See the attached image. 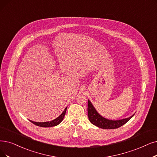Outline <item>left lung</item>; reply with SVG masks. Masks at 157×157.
<instances>
[{
  "label": "left lung",
  "mask_w": 157,
  "mask_h": 157,
  "mask_svg": "<svg viewBox=\"0 0 157 157\" xmlns=\"http://www.w3.org/2000/svg\"><path fill=\"white\" fill-rule=\"evenodd\" d=\"M87 103H88L87 104V115H88L90 122L95 126L104 129H112L120 128L128 122L135 115L133 114L132 116L121 119V120H109V119L103 117L98 113L90 100H88Z\"/></svg>",
  "instance_id": "1"
}]
</instances>
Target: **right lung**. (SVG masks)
Here are the masks:
<instances>
[{
  "label": "right lung",
  "mask_w": 157,
  "mask_h": 157,
  "mask_svg": "<svg viewBox=\"0 0 157 157\" xmlns=\"http://www.w3.org/2000/svg\"><path fill=\"white\" fill-rule=\"evenodd\" d=\"M66 109H67V107L65 108V109L64 110V111L62 113V114L59 116L57 118L54 119V120L52 121H49V122H34L32 121L29 120L31 122H32L33 124H34L35 125L37 126H40V127H44V128H49V127H53L55 126H57L59 125L62 121L63 120V118L66 115Z\"/></svg>",
  "instance_id": "add662e5"
}]
</instances>
